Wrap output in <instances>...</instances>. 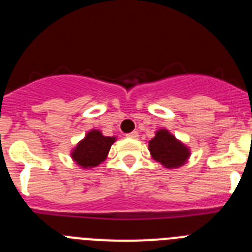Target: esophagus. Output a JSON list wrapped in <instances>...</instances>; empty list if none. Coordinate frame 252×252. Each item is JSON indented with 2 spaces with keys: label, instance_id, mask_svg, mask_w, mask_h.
<instances>
[{
  "label": "esophagus",
  "instance_id": "34e87169",
  "mask_svg": "<svg viewBox=\"0 0 252 252\" xmlns=\"http://www.w3.org/2000/svg\"><path fill=\"white\" fill-rule=\"evenodd\" d=\"M127 137H130V139H137L139 137V132L137 131H132V132L127 133Z\"/></svg>",
  "mask_w": 252,
  "mask_h": 252
}]
</instances>
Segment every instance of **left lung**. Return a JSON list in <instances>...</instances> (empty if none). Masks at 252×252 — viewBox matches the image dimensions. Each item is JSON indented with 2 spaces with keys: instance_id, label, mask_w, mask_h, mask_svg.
<instances>
[{
  "instance_id": "1",
  "label": "left lung",
  "mask_w": 252,
  "mask_h": 252,
  "mask_svg": "<svg viewBox=\"0 0 252 252\" xmlns=\"http://www.w3.org/2000/svg\"><path fill=\"white\" fill-rule=\"evenodd\" d=\"M151 158L168 169L180 168L188 161L190 149L171 135L166 128H160L149 141Z\"/></svg>"
}]
</instances>
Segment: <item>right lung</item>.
<instances>
[{"label":"right lung","mask_w":252,"mask_h":252,"mask_svg":"<svg viewBox=\"0 0 252 252\" xmlns=\"http://www.w3.org/2000/svg\"><path fill=\"white\" fill-rule=\"evenodd\" d=\"M115 141L116 136H104L101 131L93 128L86 133L83 140L78 142L70 153V157L81 168H94L107 159V155Z\"/></svg>","instance_id":"1"}]
</instances>
